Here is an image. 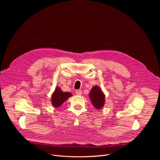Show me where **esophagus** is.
<instances>
[{
	"instance_id": "1",
	"label": "esophagus",
	"mask_w": 160,
	"mask_h": 160,
	"mask_svg": "<svg viewBox=\"0 0 160 160\" xmlns=\"http://www.w3.org/2000/svg\"><path fill=\"white\" fill-rule=\"evenodd\" d=\"M75 93L77 95H78V96H81L82 94V91L81 90H77L75 91Z\"/></svg>"
}]
</instances>
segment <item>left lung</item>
Here are the masks:
<instances>
[{
  "label": "left lung",
  "mask_w": 160,
  "mask_h": 160,
  "mask_svg": "<svg viewBox=\"0 0 160 160\" xmlns=\"http://www.w3.org/2000/svg\"><path fill=\"white\" fill-rule=\"evenodd\" d=\"M89 98L92 101L94 106L97 109H101L104 104L105 96L101 88L97 86L94 87L91 90L89 94Z\"/></svg>",
  "instance_id": "1"
}]
</instances>
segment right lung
Here are the masks:
<instances>
[{
	"mask_svg": "<svg viewBox=\"0 0 160 160\" xmlns=\"http://www.w3.org/2000/svg\"><path fill=\"white\" fill-rule=\"evenodd\" d=\"M70 96H72L71 93L63 92H62L60 88L58 87L56 88L55 92L52 96V104L56 108L59 107Z\"/></svg>",
	"mask_w": 160,
	"mask_h": 160,
	"instance_id": "obj_1",
	"label": "right lung"
}]
</instances>
